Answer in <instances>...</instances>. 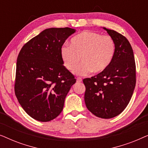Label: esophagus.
I'll return each mask as SVG.
<instances>
[{"label":"esophagus","mask_w":148,"mask_h":148,"mask_svg":"<svg viewBox=\"0 0 148 148\" xmlns=\"http://www.w3.org/2000/svg\"><path fill=\"white\" fill-rule=\"evenodd\" d=\"M82 82V79L81 78V77H77V83H80V82Z\"/></svg>","instance_id":"esophagus-1"}]
</instances>
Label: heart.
I'll return each instance as SVG.
<instances>
[{
    "mask_svg": "<svg viewBox=\"0 0 148 148\" xmlns=\"http://www.w3.org/2000/svg\"><path fill=\"white\" fill-rule=\"evenodd\" d=\"M115 53V43L110 36L101 35L92 31H84L71 40L70 46L60 48V56L66 69L75 70L78 75L90 72L98 73L108 67Z\"/></svg>",
    "mask_w": 148,
    "mask_h": 148,
    "instance_id": "b5f03b06",
    "label": "heart"
}]
</instances>
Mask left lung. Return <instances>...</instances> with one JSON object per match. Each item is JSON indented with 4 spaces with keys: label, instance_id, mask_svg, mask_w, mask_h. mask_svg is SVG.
Wrapping results in <instances>:
<instances>
[{
    "label": "left lung",
    "instance_id": "obj_1",
    "mask_svg": "<svg viewBox=\"0 0 148 148\" xmlns=\"http://www.w3.org/2000/svg\"><path fill=\"white\" fill-rule=\"evenodd\" d=\"M115 43V53L108 68L83 82L86 107L95 116L111 119L125 110L136 84L134 54L128 40L114 30L104 27Z\"/></svg>",
    "mask_w": 148,
    "mask_h": 148
}]
</instances>
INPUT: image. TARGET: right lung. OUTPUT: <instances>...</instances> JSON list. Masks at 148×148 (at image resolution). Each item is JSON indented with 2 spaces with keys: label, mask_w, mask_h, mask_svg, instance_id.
<instances>
[{
  "label": "right lung",
  "mask_w": 148,
  "mask_h": 148,
  "mask_svg": "<svg viewBox=\"0 0 148 148\" xmlns=\"http://www.w3.org/2000/svg\"><path fill=\"white\" fill-rule=\"evenodd\" d=\"M75 32L69 27L46 29L24 44L17 56L15 96L26 113L38 121L48 122L60 114L76 82L60 56L62 46Z\"/></svg>",
  "instance_id": "1"
}]
</instances>
